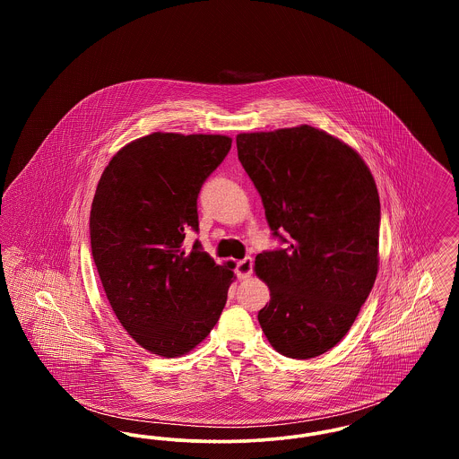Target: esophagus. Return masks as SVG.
<instances>
[{"label": "esophagus", "mask_w": 459, "mask_h": 459, "mask_svg": "<svg viewBox=\"0 0 459 459\" xmlns=\"http://www.w3.org/2000/svg\"><path fill=\"white\" fill-rule=\"evenodd\" d=\"M236 273H238L240 281L247 279L253 273V260L247 256V258L238 262V264H236Z\"/></svg>", "instance_id": "1"}]
</instances>
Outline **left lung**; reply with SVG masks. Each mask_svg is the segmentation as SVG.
Wrapping results in <instances>:
<instances>
[{
    "instance_id": "obj_1",
    "label": "left lung",
    "mask_w": 459,
    "mask_h": 459,
    "mask_svg": "<svg viewBox=\"0 0 459 459\" xmlns=\"http://www.w3.org/2000/svg\"><path fill=\"white\" fill-rule=\"evenodd\" d=\"M236 143L272 234L285 244L255 262L270 287L263 333L289 358L320 356L350 332L377 279L373 175L346 143L311 126L244 132Z\"/></svg>"
}]
</instances>
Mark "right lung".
Instances as JSON below:
<instances>
[{
	"label": "right lung",
	"instance_id": "obj_1",
	"mask_svg": "<svg viewBox=\"0 0 459 459\" xmlns=\"http://www.w3.org/2000/svg\"><path fill=\"white\" fill-rule=\"evenodd\" d=\"M219 134L153 132L109 160L91 204V251L109 305L144 350L175 358L217 325L234 263L217 264L199 230L197 195L230 152Z\"/></svg>",
	"mask_w": 459,
	"mask_h": 459
}]
</instances>
